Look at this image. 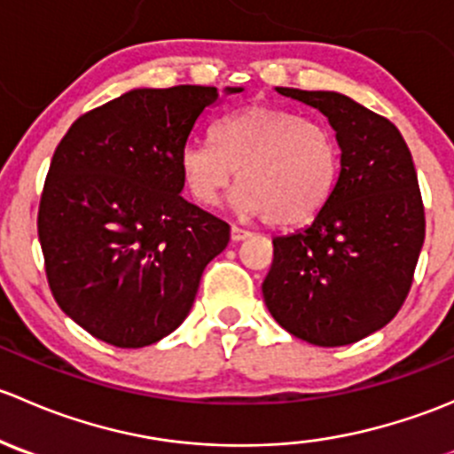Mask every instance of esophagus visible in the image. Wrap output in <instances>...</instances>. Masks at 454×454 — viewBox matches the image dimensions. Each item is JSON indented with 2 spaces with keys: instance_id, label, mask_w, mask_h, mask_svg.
Instances as JSON below:
<instances>
[{
  "instance_id": "34e87169",
  "label": "esophagus",
  "mask_w": 454,
  "mask_h": 454,
  "mask_svg": "<svg viewBox=\"0 0 454 454\" xmlns=\"http://www.w3.org/2000/svg\"><path fill=\"white\" fill-rule=\"evenodd\" d=\"M248 237H250V231H244V228H239V226L231 228V239L232 241H244V239H248Z\"/></svg>"
}]
</instances>
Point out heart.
<instances>
[{"instance_id":"heart-1","label":"heart","mask_w":454,"mask_h":454,"mask_svg":"<svg viewBox=\"0 0 454 454\" xmlns=\"http://www.w3.org/2000/svg\"><path fill=\"white\" fill-rule=\"evenodd\" d=\"M213 138L215 145L189 142L180 155L182 177L200 204L217 206L237 177L239 213L301 226L332 198L338 146L323 125L256 103L219 121Z\"/></svg>"}]
</instances>
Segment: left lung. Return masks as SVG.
<instances>
[{"mask_svg": "<svg viewBox=\"0 0 454 454\" xmlns=\"http://www.w3.org/2000/svg\"><path fill=\"white\" fill-rule=\"evenodd\" d=\"M277 91L327 118L340 173L305 231L274 237L261 290L292 336L318 347L351 345L382 329L409 296L426 235L418 173L397 127L349 96Z\"/></svg>", "mask_w": 454, "mask_h": 454, "instance_id": "8db88e82", "label": "left lung"}]
</instances>
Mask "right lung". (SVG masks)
<instances>
[{
    "label": "right lung",
    "instance_id": "right-lung-1",
    "mask_svg": "<svg viewBox=\"0 0 454 454\" xmlns=\"http://www.w3.org/2000/svg\"><path fill=\"white\" fill-rule=\"evenodd\" d=\"M241 87H226V94ZM217 87L131 90L76 118L50 162L39 241L54 301L98 340L153 345L193 308L231 226L182 198V149Z\"/></svg>",
    "mask_w": 454,
    "mask_h": 454
}]
</instances>
